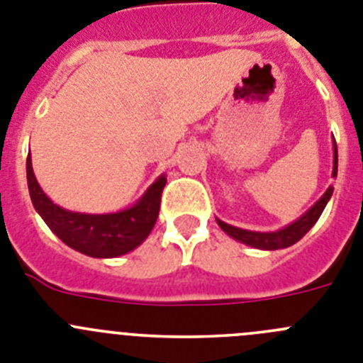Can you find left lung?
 Returning <instances> with one entry per match:
<instances>
[{
  "label": "left lung",
  "instance_id": "left-lung-1",
  "mask_svg": "<svg viewBox=\"0 0 363 363\" xmlns=\"http://www.w3.org/2000/svg\"><path fill=\"white\" fill-rule=\"evenodd\" d=\"M335 147V162H333V178H336V172H338V149H336V142L333 143ZM333 191L335 187H329L325 192H323V196L320 198L316 203L307 211L306 214L301 218H298L296 221H293L291 225L284 227V229L277 230V233H256V230H245V229H238V227H233L225 221L216 220L218 225L221 227V230H225L229 234L230 238L238 240V242L245 243V245L256 247V249H264V251H277V249H285V247H291L293 243H296L298 240H301L309 233L311 227L318 221L320 214L323 213L325 209L327 201L331 200Z\"/></svg>",
  "mask_w": 363,
  "mask_h": 363
}]
</instances>
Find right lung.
I'll use <instances>...</instances> for the list:
<instances>
[{
    "mask_svg": "<svg viewBox=\"0 0 363 363\" xmlns=\"http://www.w3.org/2000/svg\"><path fill=\"white\" fill-rule=\"evenodd\" d=\"M27 182L34 209L63 243L92 258H116L136 249L150 234L158 218L167 178L165 174L160 176L133 207L111 214L72 213L54 203L38 184L30 154L27 158Z\"/></svg>",
    "mask_w": 363,
    "mask_h": 363,
    "instance_id": "add662e5",
    "label": "right lung"
}]
</instances>
